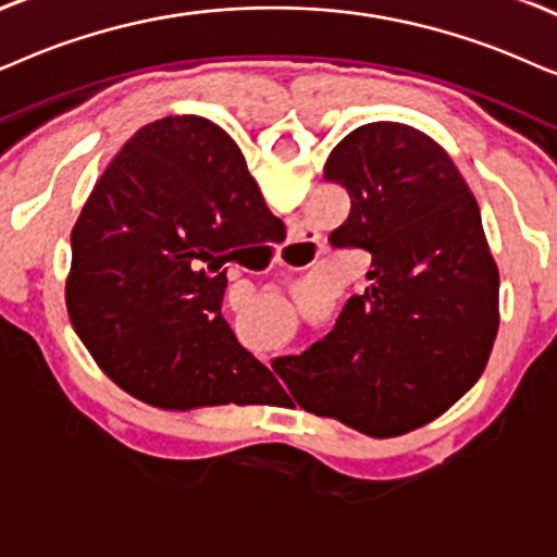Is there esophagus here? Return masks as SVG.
I'll return each instance as SVG.
<instances>
[{
  "instance_id": "1",
  "label": "esophagus",
  "mask_w": 557,
  "mask_h": 557,
  "mask_svg": "<svg viewBox=\"0 0 557 557\" xmlns=\"http://www.w3.org/2000/svg\"><path fill=\"white\" fill-rule=\"evenodd\" d=\"M306 244H308V238H300V236H295L293 242H287L285 249H300V246H306Z\"/></svg>"
}]
</instances>
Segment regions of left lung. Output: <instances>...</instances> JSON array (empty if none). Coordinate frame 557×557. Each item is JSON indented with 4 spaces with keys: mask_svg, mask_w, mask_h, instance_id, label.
I'll return each mask as SVG.
<instances>
[{
    "mask_svg": "<svg viewBox=\"0 0 557 557\" xmlns=\"http://www.w3.org/2000/svg\"><path fill=\"white\" fill-rule=\"evenodd\" d=\"M323 177L349 195L329 242L370 251V285L321 342L272 368L315 417L406 434L466 396L494 347L498 267L481 208L447 151L404 123L351 131Z\"/></svg>",
    "mask_w": 557,
    "mask_h": 557,
    "instance_id": "left-lung-1",
    "label": "left lung"
}]
</instances>
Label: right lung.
<instances>
[{
	"instance_id": "obj_1",
	"label": "right lung",
	"mask_w": 557,
	"mask_h": 557,
	"mask_svg": "<svg viewBox=\"0 0 557 557\" xmlns=\"http://www.w3.org/2000/svg\"><path fill=\"white\" fill-rule=\"evenodd\" d=\"M277 228L226 131L197 115L144 125L72 231V326L104 375L144 404H272L283 388L238 344L221 302L226 264Z\"/></svg>"
}]
</instances>
